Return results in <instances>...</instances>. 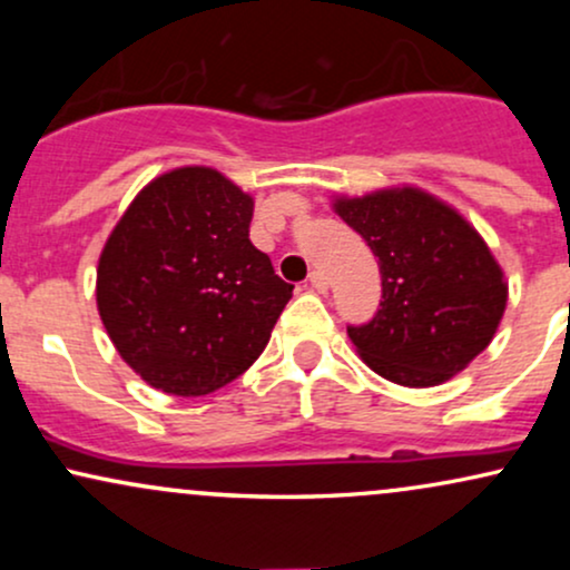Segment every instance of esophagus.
Masks as SVG:
<instances>
[{"mask_svg": "<svg viewBox=\"0 0 570 570\" xmlns=\"http://www.w3.org/2000/svg\"><path fill=\"white\" fill-rule=\"evenodd\" d=\"M307 281H311V286H313V289H316V292H326V289H330V281H326V276H324L322 271H313L311 276H307Z\"/></svg>", "mask_w": 570, "mask_h": 570, "instance_id": "1", "label": "esophagus"}]
</instances>
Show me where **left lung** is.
I'll use <instances>...</instances> for the list:
<instances>
[{
    "mask_svg": "<svg viewBox=\"0 0 570 570\" xmlns=\"http://www.w3.org/2000/svg\"><path fill=\"white\" fill-rule=\"evenodd\" d=\"M335 212L377 257L383 299L348 337L377 375L426 389L458 375L493 340L507 284L485 240L415 187L337 198Z\"/></svg>",
    "mask_w": 570,
    "mask_h": 570,
    "instance_id": "8db88e82",
    "label": "left lung"
}]
</instances>
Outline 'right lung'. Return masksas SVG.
<instances>
[{"instance_id":"right-lung-1","label":"right lung","mask_w":570,"mask_h":570,"mask_svg":"<svg viewBox=\"0 0 570 570\" xmlns=\"http://www.w3.org/2000/svg\"><path fill=\"white\" fill-rule=\"evenodd\" d=\"M252 214L230 179L185 166L149 181L107 238L98 316L153 389L212 394L265 351L294 286L248 240Z\"/></svg>"}]
</instances>
